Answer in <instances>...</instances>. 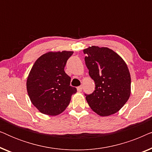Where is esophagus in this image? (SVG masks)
<instances>
[{"mask_svg": "<svg viewBox=\"0 0 152 152\" xmlns=\"http://www.w3.org/2000/svg\"><path fill=\"white\" fill-rule=\"evenodd\" d=\"M77 90L78 92H81L82 91V86H80L77 88Z\"/></svg>", "mask_w": 152, "mask_h": 152, "instance_id": "1", "label": "esophagus"}]
</instances>
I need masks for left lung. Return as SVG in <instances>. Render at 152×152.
<instances>
[{
	"label": "left lung",
	"instance_id": "left-lung-1",
	"mask_svg": "<svg viewBox=\"0 0 152 152\" xmlns=\"http://www.w3.org/2000/svg\"><path fill=\"white\" fill-rule=\"evenodd\" d=\"M89 75L95 90L86 95L89 107L97 115L109 116L117 113L131 95V76L128 66L120 56L109 48L89 46L83 50Z\"/></svg>",
	"mask_w": 152,
	"mask_h": 152
}]
</instances>
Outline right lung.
Returning <instances> with one entry per match:
<instances>
[{
    "label": "right lung",
    "instance_id": "1",
    "mask_svg": "<svg viewBox=\"0 0 152 152\" xmlns=\"http://www.w3.org/2000/svg\"><path fill=\"white\" fill-rule=\"evenodd\" d=\"M73 51H50L34 62L27 78L28 94L32 104L41 113L57 115L65 111L72 95L70 77L64 71L66 61Z\"/></svg>",
    "mask_w": 152,
    "mask_h": 152
}]
</instances>
